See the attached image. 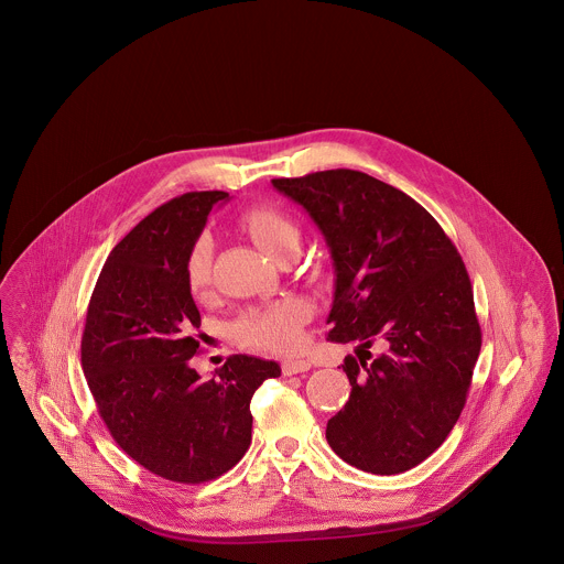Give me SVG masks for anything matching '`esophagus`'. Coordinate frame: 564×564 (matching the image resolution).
Segmentation results:
<instances>
[{"label":"esophagus","instance_id":"obj_1","mask_svg":"<svg viewBox=\"0 0 564 564\" xmlns=\"http://www.w3.org/2000/svg\"><path fill=\"white\" fill-rule=\"evenodd\" d=\"M281 370H283V376L302 375V372H308V370H311V361H306V359H294V361H283Z\"/></svg>","mask_w":564,"mask_h":564}]
</instances>
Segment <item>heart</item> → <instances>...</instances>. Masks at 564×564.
<instances>
[{
  "mask_svg": "<svg viewBox=\"0 0 564 564\" xmlns=\"http://www.w3.org/2000/svg\"><path fill=\"white\" fill-rule=\"evenodd\" d=\"M242 230L256 245L279 260L297 247L300 230L294 219L274 207H253L241 215ZM214 281V241L209 235L192 242L186 256V283L194 295L205 294ZM308 319V306L297 297H283L267 306L247 308L232 325L235 336L247 347L290 352L297 349L302 325Z\"/></svg>",
  "mask_w": 564,
  "mask_h": 564,
  "instance_id": "heart-1",
  "label": "heart"
}]
</instances>
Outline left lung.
<instances>
[{"label": "left lung", "instance_id": "obj_1", "mask_svg": "<svg viewBox=\"0 0 564 564\" xmlns=\"http://www.w3.org/2000/svg\"><path fill=\"white\" fill-rule=\"evenodd\" d=\"M272 186L308 214L329 249L327 338L357 340V357L343 364L349 402L327 421V444L361 471H408L455 427L482 347L465 264L425 207L361 171Z\"/></svg>", "mask_w": 564, "mask_h": 564}]
</instances>
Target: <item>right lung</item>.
I'll use <instances>...</instances> for the list:
<instances>
[{"instance_id":"1","label":"right lung","mask_w":564,"mask_h":564,"mask_svg":"<svg viewBox=\"0 0 564 564\" xmlns=\"http://www.w3.org/2000/svg\"><path fill=\"white\" fill-rule=\"evenodd\" d=\"M226 192H188L143 217L118 242L90 295L82 370L116 444L164 480L203 484L251 444L249 403L281 376L276 361L232 355L209 380L189 366L200 313L186 256Z\"/></svg>"}]
</instances>
